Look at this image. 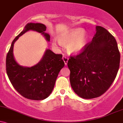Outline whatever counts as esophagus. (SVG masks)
I'll return each instance as SVG.
<instances>
[{
    "mask_svg": "<svg viewBox=\"0 0 123 123\" xmlns=\"http://www.w3.org/2000/svg\"><path fill=\"white\" fill-rule=\"evenodd\" d=\"M62 59H63V61L64 62V64L65 65H67V63H68V58L67 57H66V56H63V57H62Z\"/></svg>",
    "mask_w": 123,
    "mask_h": 123,
    "instance_id": "esophagus-1",
    "label": "esophagus"
}]
</instances>
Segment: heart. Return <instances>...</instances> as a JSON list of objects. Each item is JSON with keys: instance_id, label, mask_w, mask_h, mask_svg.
<instances>
[{"instance_id": "obj_1", "label": "heart", "mask_w": 123, "mask_h": 123, "mask_svg": "<svg viewBox=\"0 0 123 123\" xmlns=\"http://www.w3.org/2000/svg\"><path fill=\"white\" fill-rule=\"evenodd\" d=\"M59 41L62 44H66V48L69 53L77 54L84 49L88 40V34L86 30L80 28L73 29L60 33L58 36ZM53 44H57L55 40Z\"/></svg>"}]
</instances>
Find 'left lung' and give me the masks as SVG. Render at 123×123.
<instances>
[{
  "label": "left lung",
  "mask_w": 123,
  "mask_h": 123,
  "mask_svg": "<svg viewBox=\"0 0 123 123\" xmlns=\"http://www.w3.org/2000/svg\"><path fill=\"white\" fill-rule=\"evenodd\" d=\"M120 60L116 39L105 28L97 26L92 41L80 54L71 56L68 61L73 90L82 98L101 96L116 78Z\"/></svg>",
  "instance_id": "8db88e82"
}]
</instances>
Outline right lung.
Instances as JSON below:
<instances>
[{
	"label": "right lung",
	"mask_w": 123,
	"mask_h": 123,
	"mask_svg": "<svg viewBox=\"0 0 123 123\" xmlns=\"http://www.w3.org/2000/svg\"><path fill=\"white\" fill-rule=\"evenodd\" d=\"M46 29L43 24H27L12 41L6 57L7 74L13 87L21 96L32 100H43L52 93L59 72L64 66L62 55L47 49L37 64L30 67H23L15 61L13 47L19 37L29 30L41 33L47 41H49L50 36L45 33Z\"/></svg>",
	"instance_id": "add662e5"
}]
</instances>
